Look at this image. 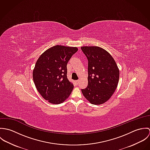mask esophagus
I'll list each match as a JSON object with an SVG mask.
<instances>
[{
	"label": "esophagus",
	"mask_w": 150,
	"mask_h": 150,
	"mask_svg": "<svg viewBox=\"0 0 150 150\" xmlns=\"http://www.w3.org/2000/svg\"><path fill=\"white\" fill-rule=\"evenodd\" d=\"M76 83L77 84H78L79 83V80H76Z\"/></svg>",
	"instance_id": "esophagus-1"
}]
</instances>
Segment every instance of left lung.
<instances>
[{
	"instance_id": "8db88e82",
	"label": "left lung",
	"mask_w": 150,
	"mask_h": 150,
	"mask_svg": "<svg viewBox=\"0 0 150 150\" xmlns=\"http://www.w3.org/2000/svg\"><path fill=\"white\" fill-rule=\"evenodd\" d=\"M88 61V86L81 92L95 105L103 104L114 93L119 81L120 70L112 56L98 46L81 47Z\"/></svg>"
}]
</instances>
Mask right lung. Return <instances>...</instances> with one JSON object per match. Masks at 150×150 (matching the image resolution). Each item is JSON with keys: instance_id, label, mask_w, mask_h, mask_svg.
Instances as JSON below:
<instances>
[{"instance_id": "add662e5", "label": "right lung", "mask_w": 150, "mask_h": 150, "mask_svg": "<svg viewBox=\"0 0 150 150\" xmlns=\"http://www.w3.org/2000/svg\"><path fill=\"white\" fill-rule=\"evenodd\" d=\"M78 51L76 47L53 46L38 58L33 70V79L39 93L49 103H62L74 88L67 77V64Z\"/></svg>"}]
</instances>
